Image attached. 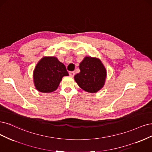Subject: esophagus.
<instances>
[{"instance_id": "34e87169", "label": "esophagus", "mask_w": 152, "mask_h": 152, "mask_svg": "<svg viewBox=\"0 0 152 152\" xmlns=\"http://www.w3.org/2000/svg\"><path fill=\"white\" fill-rule=\"evenodd\" d=\"M69 75L71 76H74L75 75V71H71V72H69Z\"/></svg>"}]
</instances>
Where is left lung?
<instances>
[{
    "label": "left lung",
    "instance_id": "8db88e82",
    "mask_svg": "<svg viewBox=\"0 0 152 152\" xmlns=\"http://www.w3.org/2000/svg\"><path fill=\"white\" fill-rule=\"evenodd\" d=\"M80 72L75 76V80L81 88L96 93L104 86L106 69L99 59L86 57L80 63Z\"/></svg>",
    "mask_w": 152,
    "mask_h": 152
}]
</instances>
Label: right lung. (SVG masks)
<instances>
[{"label":"right lung","instance_id":"add662e5","mask_svg":"<svg viewBox=\"0 0 152 152\" xmlns=\"http://www.w3.org/2000/svg\"><path fill=\"white\" fill-rule=\"evenodd\" d=\"M68 75L66 66L56 57H45L36 66L33 79L39 91L50 93L57 88L63 76Z\"/></svg>","mask_w":152,"mask_h":152}]
</instances>
